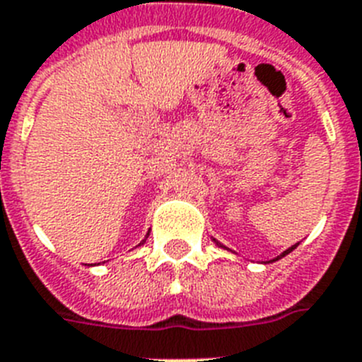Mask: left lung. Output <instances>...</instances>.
<instances>
[{"label":"left lung","mask_w":362,"mask_h":362,"mask_svg":"<svg viewBox=\"0 0 362 362\" xmlns=\"http://www.w3.org/2000/svg\"><path fill=\"white\" fill-rule=\"evenodd\" d=\"M210 239H212V241H214V243H216V246H219V248H225V250H230V248H226V246H225V245H221V243H219V241H217V239H214V238H210ZM297 246H299V243H296V245H292V246H290V248H288V250H284V252H283V254H281V255H277V257H276V259H270V261H267V263H274V261H279V259H283V257H284V255H288V254H290V252H293V250H296ZM230 252H232V250H230Z\"/></svg>","instance_id":"obj_1"}]
</instances>
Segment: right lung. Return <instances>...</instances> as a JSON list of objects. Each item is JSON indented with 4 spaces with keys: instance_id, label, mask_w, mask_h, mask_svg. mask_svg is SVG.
<instances>
[{
    "instance_id": "1",
    "label": "right lung",
    "mask_w": 362,
    "mask_h": 362,
    "mask_svg": "<svg viewBox=\"0 0 362 362\" xmlns=\"http://www.w3.org/2000/svg\"><path fill=\"white\" fill-rule=\"evenodd\" d=\"M146 238H148V233H146ZM146 238H145V239H143V241H141V243H139V245H137V246H141V245H143V243H145V241H146Z\"/></svg>"
}]
</instances>
